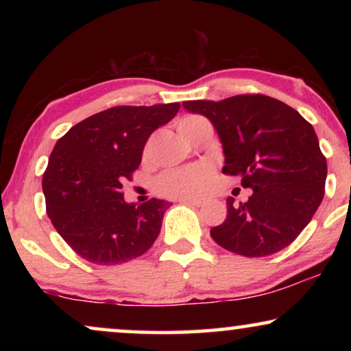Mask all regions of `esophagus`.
<instances>
[{"label": "esophagus", "mask_w": 351, "mask_h": 351, "mask_svg": "<svg viewBox=\"0 0 351 351\" xmlns=\"http://www.w3.org/2000/svg\"><path fill=\"white\" fill-rule=\"evenodd\" d=\"M180 201L182 203L196 206V208H199V206H203V203H204L203 199H198V198H180Z\"/></svg>", "instance_id": "1"}]
</instances>
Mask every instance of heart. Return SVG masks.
<instances>
[{"label":"heart","mask_w":351,"mask_h":351,"mask_svg":"<svg viewBox=\"0 0 351 351\" xmlns=\"http://www.w3.org/2000/svg\"><path fill=\"white\" fill-rule=\"evenodd\" d=\"M199 119L198 117H185L179 121V129L186 124ZM213 180V167L206 165H196L182 169H169L161 174L156 180V190L166 196H179V198H190V196L203 195L208 185Z\"/></svg>","instance_id":"b5f03b06"}]
</instances>
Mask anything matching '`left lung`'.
Segmentation results:
<instances>
[{"label": "left lung", "mask_w": 351, "mask_h": 351, "mask_svg": "<svg viewBox=\"0 0 351 351\" xmlns=\"http://www.w3.org/2000/svg\"><path fill=\"white\" fill-rule=\"evenodd\" d=\"M182 105L213 123L223 148V174L252 189L246 203L234 204L228 196L227 219L210 228L214 241L246 257L289 246L324 196L328 165L313 126L289 105L262 94Z\"/></svg>", "instance_id": "8db88e82"}]
</instances>
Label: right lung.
Listing matches in <instances>:
<instances>
[{
    "label": "right lung",
    "instance_id": "add662e5",
    "mask_svg": "<svg viewBox=\"0 0 351 351\" xmlns=\"http://www.w3.org/2000/svg\"><path fill=\"white\" fill-rule=\"evenodd\" d=\"M179 108V102L113 107L75 124L57 141L43 193L52 225L80 257L117 265L155 243L169 203H126L121 189L141 165L150 134Z\"/></svg>",
    "mask_w": 351,
    "mask_h": 351
}]
</instances>
